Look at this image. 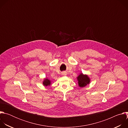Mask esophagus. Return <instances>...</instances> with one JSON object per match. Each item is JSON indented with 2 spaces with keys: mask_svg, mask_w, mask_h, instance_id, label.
<instances>
[{
  "mask_svg": "<svg viewBox=\"0 0 128 128\" xmlns=\"http://www.w3.org/2000/svg\"><path fill=\"white\" fill-rule=\"evenodd\" d=\"M64 74H65V72H63V75H64Z\"/></svg>",
  "mask_w": 128,
  "mask_h": 128,
  "instance_id": "1",
  "label": "esophagus"
}]
</instances>
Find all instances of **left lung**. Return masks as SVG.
<instances>
[{"label": "left lung", "mask_w": 128, "mask_h": 128, "mask_svg": "<svg viewBox=\"0 0 128 128\" xmlns=\"http://www.w3.org/2000/svg\"><path fill=\"white\" fill-rule=\"evenodd\" d=\"M78 86L82 88L84 87L90 82V80L88 76L84 75L82 74H81L78 78Z\"/></svg>", "instance_id": "left-lung-1"}]
</instances>
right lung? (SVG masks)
Masks as SVG:
<instances>
[{"label": "right lung", "mask_w": 128, "mask_h": 128, "mask_svg": "<svg viewBox=\"0 0 128 128\" xmlns=\"http://www.w3.org/2000/svg\"><path fill=\"white\" fill-rule=\"evenodd\" d=\"M43 84L44 86H49L50 84V81L48 79L46 78L43 82Z\"/></svg>", "instance_id": "right-lung-1"}]
</instances>
